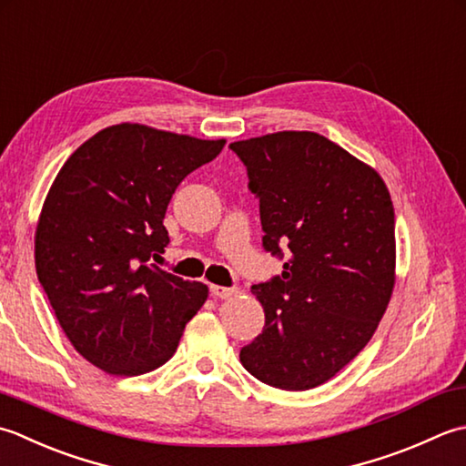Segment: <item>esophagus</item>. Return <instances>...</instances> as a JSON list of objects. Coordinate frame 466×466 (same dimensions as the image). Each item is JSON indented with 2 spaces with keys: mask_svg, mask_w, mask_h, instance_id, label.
<instances>
[{
  "mask_svg": "<svg viewBox=\"0 0 466 466\" xmlns=\"http://www.w3.org/2000/svg\"><path fill=\"white\" fill-rule=\"evenodd\" d=\"M208 291H211L213 298H221V299L231 298L235 293L233 288H223V286H211V288H208Z\"/></svg>",
  "mask_w": 466,
  "mask_h": 466,
  "instance_id": "1",
  "label": "esophagus"
}]
</instances>
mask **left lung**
Segmentation results:
<instances>
[{"label": "left lung", "mask_w": 466, "mask_h": 466, "mask_svg": "<svg viewBox=\"0 0 466 466\" xmlns=\"http://www.w3.org/2000/svg\"><path fill=\"white\" fill-rule=\"evenodd\" d=\"M259 201L263 249L283 273L255 283L265 326L243 368L281 390H309L354 360L394 288V208L374 168L318 132L231 142Z\"/></svg>", "instance_id": "obj_1"}]
</instances>
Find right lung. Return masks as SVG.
<instances>
[{"instance_id": "1", "label": "right lung", "mask_w": 466, "mask_h": 466, "mask_svg": "<svg viewBox=\"0 0 466 466\" xmlns=\"http://www.w3.org/2000/svg\"><path fill=\"white\" fill-rule=\"evenodd\" d=\"M142 125L100 130L60 168L35 231V271L72 346L108 374L138 376L177 352L207 286L158 268L163 219L187 175L221 153Z\"/></svg>"}]
</instances>
